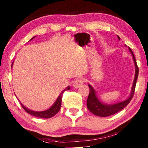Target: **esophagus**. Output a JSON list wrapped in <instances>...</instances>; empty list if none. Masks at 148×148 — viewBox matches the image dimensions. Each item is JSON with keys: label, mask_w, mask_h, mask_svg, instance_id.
<instances>
[{"label": "esophagus", "mask_w": 148, "mask_h": 148, "mask_svg": "<svg viewBox=\"0 0 148 148\" xmlns=\"http://www.w3.org/2000/svg\"><path fill=\"white\" fill-rule=\"evenodd\" d=\"M83 83H84V81H83L82 79H81V78L76 79V80H75L73 83V86L74 88H79V87H80L81 86H82V85L83 84Z\"/></svg>", "instance_id": "esophagus-1"}]
</instances>
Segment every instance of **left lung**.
Listing matches in <instances>:
<instances>
[{
	"label": "left lung",
	"instance_id": "1",
	"mask_svg": "<svg viewBox=\"0 0 148 148\" xmlns=\"http://www.w3.org/2000/svg\"><path fill=\"white\" fill-rule=\"evenodd\" d=\"M119 40H120L119 36H117ZM129 49L132 53V55L133 56V59H134V62L135 64V67H136V73H135V78L134 82H133L132 91H131V94L130 97L127 99H126L125 101L119 102V103L113 104V105H107V104L103 103L101 101H100V100L98 99L96 95L95 90L93 88V87L91 85L88 84L89 88H90V92H89L88 99H87L86 102V105L89 111L94 115L99 116H108L112 115H114L116 113H118L119 111H121L122 109H123L129 103H130L131 100L132 99L133 97H134V92H135V88H136V85L137 77H138L139 74V68L137 67V62L135 58V56L134 55V53L132 51L130 47Z\"/></svg>",
	"mask_w": 148,
	"mask_h": 148
}]
</instances>
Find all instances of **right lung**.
I'll return each mask as SVG.
<instances>
[{
    "instance_id": "1",
    "label": "right lung",
    "mask_w": 148,
    "mask_h": 148,
    "mask_svg": "<svg viewBox=\"0 0 148 148\" xmlns=\"http://www.w3.org/2000/svg\"><path fill=\"white\" fill-rule=\"evenodd\" d=\"M35 37H33V38H32L30 39L31 40H32V39L34 38ZM13 64V63H12ZM70 86H68L67 88L66 89H64V90L62 91V92L60 93V95H59V97H58L57 100H56L55 103H53V105L51 106V107L48 109L47 110H45V111H32V110H30L27 109V108L25 107V106L23 105V104L21 103V105L23 109L27 113L30 114V115H32L34 116H36V117H39V118H43V119H48V118H51L54 115H56V114H57L58 113V111H60V107H61V105H62V95H63L64 91L66 90H70Z\"/></svg>"
}]
</instances>
